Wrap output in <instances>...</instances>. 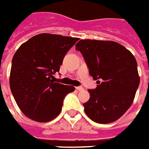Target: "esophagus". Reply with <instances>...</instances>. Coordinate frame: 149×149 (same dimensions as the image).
Instances as JSON below:
<instances>
[{"label":"esophagus","mask_w":149,"mask_h":149,"mask_svg":"<svg viewBox=\"0 0 149 149\" xmlns=\"http://www.w3.org/2000/svg\"><path fill=\"white\" fill-rule=\"evenodd\" d=\"M76 89L77 91H82L83 90V87H82V86H77Z\"/></svg>","instance_id":"obj_1"}]
</instances>
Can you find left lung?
<instances>
[{
  "instance_id": "obj_1",
  "label": "left lung",
  "mask_w": 149,
  "mask_h": 149,
  "mask_svg": "<svg viewBox=\"0 0 149 149\" xmlns=\"http://www.w3.org/2000/svg\"><path fill=\"white\" fill-rule=\"evenodd\" d=\"M97 81L83 104L86 116L99 124L117 120L130 108L139 86L137 62L123 45L114 41L81 39L76 44Z\"/></svg>"
}]
</instances>
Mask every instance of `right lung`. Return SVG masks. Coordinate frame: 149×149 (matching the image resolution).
<instances>
[{
    "instance_id": "right-lung-1",
    "label": "right lung",
    "mask_w": 149,
    "mask_h": 149,
    "mask_svg": "<svg viewBox=\"0 0 149 149\" xmlns=\"http://www.w3.org/2000/svg\"><path fill=\"white\" fill-rule=\"evenodd\" d=\"M77 38L40 33L24 43L14 55L10 86L24 115L37 122H49L58 116L65 96L72 86L55 82L66 54Z\"/></svg>"
}]
</instances>
